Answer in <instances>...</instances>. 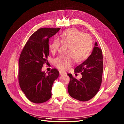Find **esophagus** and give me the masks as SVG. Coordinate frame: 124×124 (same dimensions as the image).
<instances>
[{"label": "esophagus", "mask_w": 124, "mask_h": 124, "mask_svg": "<svg viewBox=\"0 0 124 124\" xmlns=\"http://www.w3.org/2000/svg\"><path fill=\"white\" fill-rule=\"evenodd\" d=\"M59 73L61 75H66V73L64 71H59Z\"/></svg>", "instance_id": "34e87169"}]
</instances>
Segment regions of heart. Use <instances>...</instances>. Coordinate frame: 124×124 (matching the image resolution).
Returning <instances> with one entry per match:
<instances>
[{"instance_id": "b5f03b06", "label": "heart", "mask_w": 124, "mask_h": 124, "mask_svg": "<svg viewBox=\"0 0 124 124\" xmlns=\"http://www.w3.org/2000/svg\"><path fill=\"white\" fill-rule=\"evenodd\" d=\"M59 39L62 44H68L66 50L67 54L59 55L53 60L54 65L61 70H67L73 64L74 59L76 62L84 61L92 50L91 37L77 29L70 28L64 31L60 34ZM60 40L55 38L49 44V51L52 54H55L58 50Z\"/></svg>"}]
</instances>
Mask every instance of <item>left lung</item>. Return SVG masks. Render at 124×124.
Returning <instances> with one entry per match:
<instances>
[{
    "label": "left lung",
    "instance_id": "left-lung-1",
    "mask_svg": "<svg viewBox=\"0 0 124 124\" xmlns=\"http://www.w3.org/2000/svg\"><path fill=\"white\" fill-rule=\"evenodd\" d=\"M103 71L102 50L95 42L91 54L75 69V73H81L82 78L78 80L74 78L72 74H68L70 78L68 86L70 96L83 102L91 99L100 88Z\"/></svg>",
    "mask_w": 124,
    "mask_h": 124
}]
</instances>
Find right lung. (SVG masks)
Wrapping results in <instances>:
<instances>
[{
  "label": "right lung",
  "mask_w": 124,
  "mask_h": 124,
  "mask_svg": "<svg viewBox=\"0 0 124 124\" xmlns=\"http://www.w3.org/2000/svg\"><path fill=\"white\" fill-rule=\"evenodd\" d=\"M60 28H42L33 34L21 53L18 63V80L22 92L34 103L46 102L51 97L54 82L59 75L56 69L46 75L42 71L49 54V39Z\"/></svg>",
  "instance_id": "right-lung-1"
}]
</instances>
